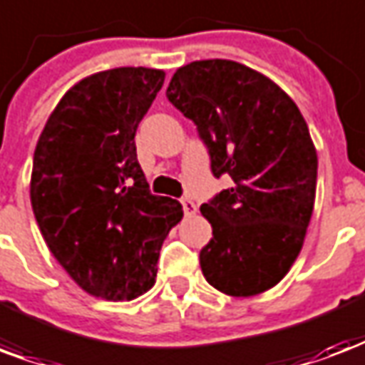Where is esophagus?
<instances>
[{"label": "esophagus", "mask_w": 365, "mask_h": 365, "mask_svg": "<svg viewBox=\"0 0 365 365\" xmlns=\"http://www.w3.org/2000/svg\"><path fill=\"white\" fill-rule=\"evenodd\" d=\"M182 208H183V214H185V216H193L195 212H197V207H195V202L191 201V199H183L182 201Z\"/></svg>", "instance_id": "obj_1"}]
</instances>
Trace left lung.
<instances>
[{
	"instance_id": "1",
	"label": "left lung",
	"mask_w": 365,
	"mask_h": 365,
	"mask_svg": "<svg viewBox=\"0 0 365 365\" xmlns=\"http://www.w3.org/2000/svg\"><path fill=\"white\" fill-rule=\"evenodd\" d=\"M166 97L195 122L216 178L201 205L212 226L202 275L230 297H255L282 282L299 257L316 199L318 155L299 107L268 76L227 59L174 72Z\"/></svg>"
}]
</instances>
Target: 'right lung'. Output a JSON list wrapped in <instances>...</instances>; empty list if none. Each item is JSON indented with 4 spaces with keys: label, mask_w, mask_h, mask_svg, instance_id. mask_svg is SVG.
<instances>
[{
    "label": "right lung",
    "mask_w": 365,
    "mask_h": 365,
    "mask_svg": "<svg viewBox=\"0 0 365 365\" xmlns=\"http://www.w3.org/2000/svg\"><path fill=\"white\" fill-rule=\"evenodd\" d=\"M164 72L120 66L74 83L34 151L30 201L51 255L93 297L132 300L157 277L158 250L182 205L151 195L135 130Z\"/></svg>",
    "instance_id": "right-lung-1"
}]
</instances>
